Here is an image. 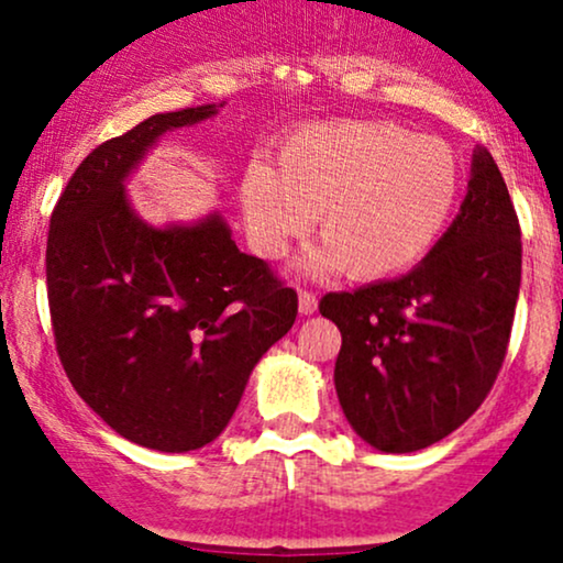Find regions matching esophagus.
Masks as SVG:
<instances>
[{"label": "esophagus", "mask_w": 563, "mask_h": 563, "mask_svg": "<svg viewBox=\"0 0 563 563\" xmlns=\"http://www.w3.org/2000/svg\"><path fill=\"white\" fill-rule=\"evenodd\" d=\"M299 312L301 314L318 312V296L309 294V290H301V294H299Z\"/></svg>", "instance_id": "34e87169"}]
</instances>
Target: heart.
I'll list each match as a JSON object with an SVG mask.
<instances>
[{"instance_id":"b5f03b06","label":"heart","mask_w":563,"mask_h":563,"mask_svg":"<svg viewBox=\"0 0 563 563\" xmlns=\"http://www.w3.org/2000/svg\"><path fill=\"white\" fill-rule=\"evenodd\" d=\"M273 161L241 179L245 232L264 260H280L320 214L322 245L303 267L354 280L402 275L434 249L461 190L455 153L391 121H325L290 132Z\"/></svg>"}]
</instances>
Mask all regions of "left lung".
<instances>
[{"label": "left lung", "mask_w": 563, "mask_h": 563, "mask_svg": "<svg viewBox=\"0 0 563 563\" xmlns=\"http://www.w3.org/2000/svg\"><path fill=\"white\" fill-rule=\"evenodd\" d=\"M521 230L487 147L471 158L461 211L418 267L322 296L341 331L335 394L380 452H416L466 423L506 360L521 286Z\"/></svg>", "instance_id": "obj_1"}]
</instances>
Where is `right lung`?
<instances>
[{
    "label": "right lung",
    "instance_id": "add662e5",
    "mask_svg": "<svg viewBox=\"0 0 563 563\" xmlns=\"http://www.w3.org/2000/svg\"><path fill=\"white\" fill-rule=\"evenodd\" d=\"M224 102L156 113L95 147L49 219L47 299L70 384L115 434L190 452L228 429L251 371L299 312L219 211L151 224L126 183L174 129Z\"/></svg>",
    "mask_w": 563,
    "mask_h": 563
}]
</instances>
